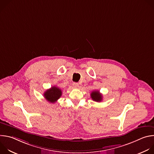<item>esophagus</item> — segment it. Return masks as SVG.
Instances as JSON below:
<instances>
[{
	"label": "esophagus",
	"instance_id": "1",
	"mask_svg": "<svg viewBox=\"0 0 154 154\" xmlns=\"http://www.w3.org/2000/svg\"><path fill=\"white\" fill-rule=\"evenodd\" d=\"M72 86L74 88H77L79 86V83H76V82H74L72 83Z\"/></svg>",
	"mask_w": 154,
	"mask_h": 154
}]
</instances>
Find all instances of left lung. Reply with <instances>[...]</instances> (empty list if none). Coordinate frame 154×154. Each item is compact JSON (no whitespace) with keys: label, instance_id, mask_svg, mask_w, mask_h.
I'll return each mask as SVG.
<instances>
[{"label":"left lung","instance_id":"8db88e82","mask_svg":"<svg viewBox=\"0 0 154 154\" xmlns=\"http://www.w3.org/2000/svg\"><path fill=\"white\" fill-rule=\"evenodd\" d=\"M91 97L96 102H101L102 100V95L99 91H93L91 94Z\"/></svg>","mask_w":154,"mask_h":154}]
</instances>
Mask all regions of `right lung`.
<instances>
[{"mask_svg": "<svg viewBox=\"0 0 154 154\" xmlns=\"http://www.w3.org/2000/svg\"><path fill=\"white\" fill-rule=\"evenodd\" d=\"M62 91L57 86H52L44 94L45 99L51 103H55L61 96Z\"/></svg>", "mask_w": 154, "mask_h": 154, "instance_id": "right-lung-1", "label": "right lung"}]
</instances>
